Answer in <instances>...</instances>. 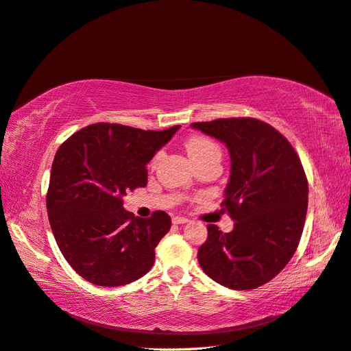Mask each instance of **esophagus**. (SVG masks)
Instances as JSON below:
<instances>
[{
  "label": "esophagus",
  "mask_w": 351,
  "mask_h": 351,
  "mask_svg": "<svg viewBox=\"0 0 351 351\" xmlns=\"http://www.w3.org/2000/svg\"><path fill=\"white\" fill-rule=\"evenodd\" d=\"M172 222L175 223V226H181V223H186V222H190V219L182 218V217H175V218L172 219Z\"/></svg>",
  "instance_id": "34e87169"
}]
</instances>
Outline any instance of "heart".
<instances>
[{
	"label": "heart",
	"instance_id": "1",
	"mask_svg": "<svg viewBox=\"0 0 351 351\" xmlns=\"http://www.w3.org/2000/svg\"><path fill=\"white\" fill-rule=\"evenodd\" d=\"M213 149H218L217 143L203 136H194L191 139H188L186 142V151L188 154H190L191 160H195L204 154H208L209 151H213Z\"/></svg>",
	"mask_w": 351,
	"mask_h": 351
}]
</instances>
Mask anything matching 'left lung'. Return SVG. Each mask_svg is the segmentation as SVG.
<instances>
[{"label":"left lung","mask_w":351,"mask_h":351,"mask_svg":"<svg viewBox=\"0 0 351 351\" xmlns=\"http://www.w3.org/2000/svg\"><path fill=\"white\" fill-rule=\"evenodd\" d=\"M191 128L221 141L231 158L222 204L234 228L208 226L199 264L212 280L245 291L271 280L298 247L308 185L300 157L282 133L255 119H218Z\"/></svg>","instance_id":"left-lung-1"}]
</instances>
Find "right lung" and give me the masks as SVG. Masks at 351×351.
Listing matches in <instances>:
<instances>
[{
    "label": "right lung",
    "instance_id": "right-lung-1",
    "mask_svg": "<svg viewBox=\"0 0 351 351\" xmlns=\"http://www.w3.org/2000/svg\"><path fill=\"white\" fill-rule=\"evenodd\" d=\"M181 125L156 132L129 125H87L59 147L47 193L56 243L77 274L97 286H123L145 276L172 226L166 212L134 217L123 208L143 188L147 165Z\"/></svg>",
    "mask_w": 351,
    "mask_h": 351
}]
</instances>
